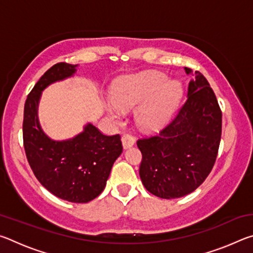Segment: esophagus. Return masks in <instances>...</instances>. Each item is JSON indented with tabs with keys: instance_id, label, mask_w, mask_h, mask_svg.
I'll return each mask as SVG.
<instances>
[{
	"instance_id": "obj_1",
	"label": "esophagus",
	"mask_w": 253,
	"mask_h": 253,
	"mask_svg": "<svg viewBox=\"0 0 253 253\" xmlns=\"http://www.w3.org/2000/svg\"><path fill=\"white\" fill-rule=\"evenodd\" d=\"M122 143H123V147L124 149H127L131 147L132 145L135 144V138L132 137L131 135H128V134H125L123 137H122Z\"/></svg>"
}]
</instances>
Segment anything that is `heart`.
Masks as SVG:
<instances>
[{"label": "heart", "instance_id": "obj_1", "mask_svg": "<svg viewBox=\"0 0 253 253\" xmlns=\"http://www.w3.org/2000/svg\"><path fill=\"white\" fill-rule=\"evenodd\" d=\"M182 95V84L178 80H169L162 72H143L118 84L113 92L114 102H107L106 110L115 122L119 123L123 110L142 102L136 111L137 122L145 128H156L172 114Z\"/></svg>", "mask_w": 253, "mask_h": 253}]
</instances>
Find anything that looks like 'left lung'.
<instances>
[{"label":"left lung","mask_w":253,"mask_h":253,"mask_svg":"<svg viewBox=\"0 0 253 253\" xmlns=\"http://www.w3.org/2000/svg\"><path fill=\"white\" fill-rule=\"evenodd\" d=\"M193 75L184 105L157 136L137 142L143 160L144 186L161 199L182 198L195 191L213 169L222 132V113L205 77Z\"/></svg>","instance_id":"obj_1"}]
</instances>
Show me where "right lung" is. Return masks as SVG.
Returning <instances> with one entry per match:
<instances>
[{"instance_id": "add662e5", "label": "right lung", "mask_w": 253, "mask_h": 253, "mask_svg": "<svg viewBox=\"0 0 253 253\" xmlns=\"http://www.w3.org/2000/svg\"><path fill=\"white\" fill-rule=\"evenodd\" d=\"M77 67L57 63L34 85L24 105L23 143L29 164L46 190L68 202L87 203L104 191L111 168L123 152L121 136H106L88 123L72 138L54 140L42 129L38 116L42 91L74 77Z\"/></svg>"}]
</instances>
